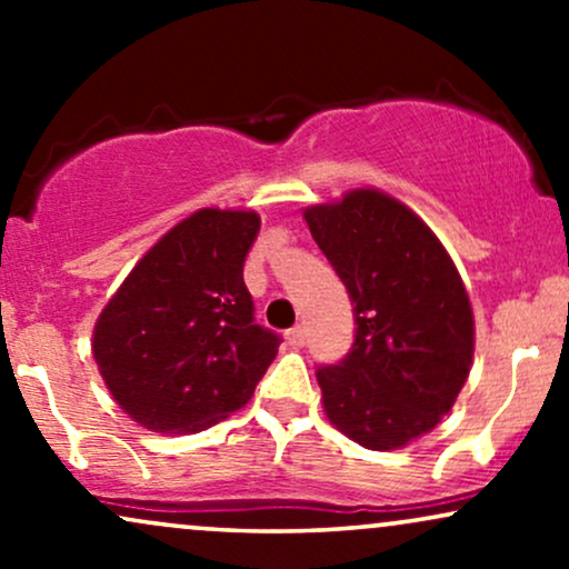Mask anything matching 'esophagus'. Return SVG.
<instances>
[{
	"instance_id": "34e87169",
	"label": "esophagus",
	"mask_w": 569,
	"mask_h": 569,
	"mask_svg": "<svg viewBox=\"0 0 569 569\" xmlns=\"http://www.w3.org/2000/svg\"><path fill=\"white\" fill-rule=\"evenodd\" d=\"M286 339H289V345H293V348H302L305 345V326H293V329L286 331Z\"/></svg>"
}]
</instances>
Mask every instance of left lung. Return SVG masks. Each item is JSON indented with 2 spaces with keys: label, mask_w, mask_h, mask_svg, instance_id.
Returning a JSON list of instances; mask_svg holds the SVG:
<instances>
[{
  "label": "left lung",
  "mask_w": 569,
  "mask_h": 569,
  "mask_svg": "<svg viewBox=\"0 0 569 569\" xmlns=\"http://www.w3.org/2000/svg\"><path fill=\"white\" fill-rule=\"evenodd\" d=\"M350 293L348 356L318 367L329 420L367 449H398L452 409L473 358V312L452 259L407 206L356 189L305 211Z\"/></svg>",
  "instance_id": "obj_1"
}]
</instances>
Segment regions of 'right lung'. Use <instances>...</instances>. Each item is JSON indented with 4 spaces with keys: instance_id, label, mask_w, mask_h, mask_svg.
<instances>
[{
    "instance_id": "1",
    "label": "right lung",
    "mask_w": 569,
    "mask_h": 569,
    "mask_svg": "<svg viewBox=\"0 0 569 569\" xmlns=\"http://www.w3.org/2000/svg\"><path fill=\"white\" fill-rule=\"evenodd\" d=\"M253 211L202 208L176 224L109 299L93 358L114 401L158 433H198L251 398L280 335L257 323L243 264Z\"/></svg>"
}]
</instances>
